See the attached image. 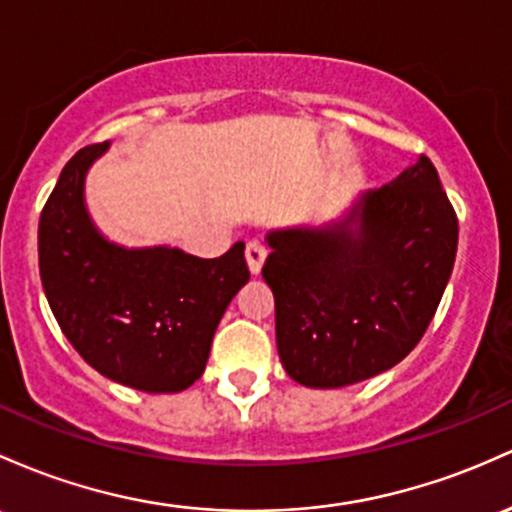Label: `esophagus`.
<instances>
[{"label": "esophagus", "instance_id": "esophagus-1", "mask_svg": "<svg viewBox=\"0 0 512 512\" xmlns=\"http://www.w3.org/2000/svg\"><path fill=\"white\" fill-rule=\"evenodd\" d=\"M245 257H247V267H250V272L260 274L262 262H265V257H267L265 243H260V240H250L245 247Z\"/></svg>", "mask_w": 512, "mask_h": 512}]
</instances>
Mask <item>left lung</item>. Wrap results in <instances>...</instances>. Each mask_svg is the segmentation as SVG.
<instances>
[{
  "label": "left lung",
  "mask_w": 512,
  "mask_h": 512,
  "mask_svg": "<svg viewBox=\"0 0 512 512\" xmlns=\"http://www.w3.org/2000/svg\"><path fill=\"white\" fill-rule=\"evenodd\" d=\"M267 240L262 277L286 374L338 389L386 372L418 345L452 274L459 221L420 155L338 226L274 230Z\"/></svg>",
  "instance_id": "obj_1"
}]
</instances>
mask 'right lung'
<instances>
[{"instance_id":"1","label":"right lung","mask_w":512,"mask_h":512,"mask_svg":"<svg viewBox=\"0 0 512 512\" xmlns=\"http://www.w3.org/2000/svg\"><path fill=\"white\" fill-rule=\"evenodd\" d=\"M106 148L87 145L72 157L43 206V291L89 367L138 391H184L204 374L221 316L250 279L245 245L204 260L177 247L126 250L101 238L82 192L84 174Z\"/></svg>"}]
</instances>
